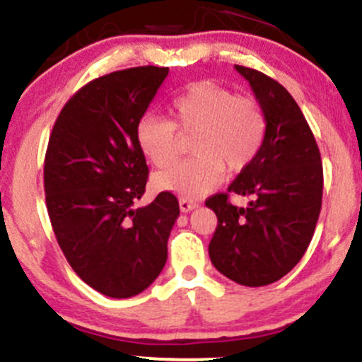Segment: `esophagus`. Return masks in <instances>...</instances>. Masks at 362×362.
I'll return each mask as SVG.
<instances>
[{
    "label": "esophagus",
    "instance_id": "1",
    "mask_svg": "<svg viewBox=\"0 0 362 362\" xmlns=\"http://www.w3.org/2000/svg\"><path fill=\"white\" fill-rule=\"evenodd\" d=\"M178 206H180V211L189 213V211H192L194 208H197V203H194V201H189V199H184V197H182V199L178 201Z\"/></svg>",
    "mask_w": 362,
    "mask_h": 362
}]
</instances>
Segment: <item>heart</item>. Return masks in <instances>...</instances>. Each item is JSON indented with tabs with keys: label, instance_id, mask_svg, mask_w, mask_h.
<instances>
[{
	"label": "heart",
	"instance_id": "heart-1",
	"mask_svg": "<svg viewBox=\"0 0 362 362\" xmlns=\"http://www.w3.org/2000/svg\"><path fill=\"white\" fill-rule=\"evenodd\" d=\"M170 112L171 121L158 116L140 121V151L154 166L168 168L180 154V135H196L191 146L196 158L156 175L159 191L184 199L204 196L220 184L223 170H246L264 146L267 119L258 100L215 83H194L171 102Z\"/></svg>",
	"mask_w": 362,
	"mask_h": 362
}]
</instances>
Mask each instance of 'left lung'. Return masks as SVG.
I'll use <instances>...</instances> for the list:
<instances>
[{
    "label": "left lung",
    "mask_w": 362,
    "mask_h": 362,
    "mask_svg": "<svg viewBox=\"0 0 362 362\" xmlns=\"http://www.w3.org/2000/svg\"><path fill=\"white\" fill-rule=\"evenodd\" d=\"M250 83L267 119L264 146L227 192L208 197L218 223L211 264L243 286L279 281L302 260L322 203V163L314 133L295 98L276 79L235 66ZM230 193L251 195L248 209L234 207Z\"/></svg>",
    "instance_id": "1"
}]
</instances>
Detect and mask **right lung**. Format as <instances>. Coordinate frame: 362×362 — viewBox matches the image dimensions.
Segmentation results:
<instances>
[{
  "instance_id": "1",
  "label": "right lung",
  "mask_w": 362,
  "mask_h": 362,
  "mask_svg": "<svg viewBox=\"0 0 362 362\" xmlns=\"http://www.w3.org/2000/svg\"><path fill=\"white\" fill-rule=\"evenodd\" d=\"M166 76L168 67L142 66L86 83L64 105L48 140L45 194L55 238L72 271L111 298L151 286L180 215L171 192L133 208L149 175L136 127Z\"/></svg>"
}]
</instances>
